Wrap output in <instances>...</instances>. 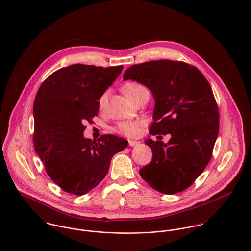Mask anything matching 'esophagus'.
I'll return each instance as SVG.
<instances>
[{
    "label": "esophagus",
    "instance_id": "34e87169",
    "mask_svg": "<svg viewBox=\"0 0 251 251\" xmlns=\"http://www.w3.org/2000/svg\"><path fill=\"white\" fill-rule=\"evenodd\" d=\"M139 142L138 141H133V140H129L128 141V145L130 146V147H133V146H136V145H138Z\"/></svg>",
    "mask_w": 251,
    "mask_h": 251
}]
</instances>
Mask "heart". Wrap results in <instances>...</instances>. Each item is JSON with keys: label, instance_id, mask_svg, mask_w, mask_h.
<instances>
[{"label": "heart", "instance_id": "heart-1", "mask_svg": "<svg viewBox=\"0 0 251 251\" xmlns=\"http://www.w3.org/2000/svg\"><path fill=\"white\" fill-rule=\"evenodd\" d=\"M123 91L134 103L138 101L141 98H143L144 96L149 95V91L144 85L134 81L126 83L123 86ZM109 95L110 91L106 90L100 96L98 100V105L100 110H104L107 106ZM141 125L142 123L139 121H122L119 122L115 126V131L127 137H134L138 135Z\"/></svg>", "mask_w": 251, "mask_h": 251}]
</instances>
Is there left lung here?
Segmentation results:
<instances>
[{
	"mask_svg": "<svg viewBox=\"0 0 251 251\" xmlns=\"http://www.w3.org/2000/svg\"><path fill=\"white\" fill-rule=\"evenodd\" d=\"M148 87L155 106L151 135L170 133L168 143L147 139L151 162L139 171L153 189L174 194L197 179L212 158L219 129V114L213 90L197 68L180 61L158 60L133 65L124 80Z\"/></svg>",
	"mask_w": 251,
	"mask_h": 251,
	"instance_id": "obj_1",
	"label": "left lung"
}]
</instances>
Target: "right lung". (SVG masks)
Instances as JSON below:
<instances>
[{"instance_id":"obj_1","label":"right lung","mask_w":251,"mask_h":251,"mask_svg":"<svg viewBox=\"0 0 251 251\" xmlns=\"http://www.w3.org/2000/svg\"><path fill=\"white\" fill-rule=\"evenodd\" d=\"M76 64L60 69L40 85L34 102L35 151L46 173L64 191L84 195L107 174L113 155L127 141L113 134L86 139L84 123L99 114L98 100L123 71Z\"/></svg>"}]
</instances>
